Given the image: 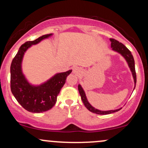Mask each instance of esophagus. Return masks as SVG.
Segmentation results:
<instances>
[{"instance_id":"1","label":"esophagus","mask_w":148,"mask_h":148,"mask_svg":"<svg viewBox=\"0 0 148 148\" xmlns=\"http://www.w3.org/2000/svg\"><path fill=\"white\" fill-rule=\"evenodd\" d=\"M82 72V69H81L79 67L75 66V67L73 68V73H74L75 74H77V75H79V74H80Z\"/></svg>"}]
</instances>
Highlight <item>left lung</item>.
<instances>
[{"instance_id":"1","label":"left lung","mask_w":148,"mask_h":148,"mask_svg":"<svg viewBox=\"0 0 148 148\" xmlns=\"http://www.w3.org/2000/svg\"><path fill=\"white\" fill-rule=\"evenodd\" d=\"M110 41H111V47L112 48L113 50L117 52V53H120L124 58H125L126 62H127L128 64H129V66L131 69V72H132L133 77H134V83H135V87H136V69H135V62L134 57H133L132 54H131V51L126 48V46L124 44H122L121 43H119L118 40L114 39V38H110ZM78 89H79V94L81 95V98H82V100L84 103V105L86 108L89 111H90L91 112H93L95 114H111L116 112L119 111L121 108L117 109V110H108V111H101V110H97V109L94 108L93 107L90 105V103L88 101L86 96L85 92H84V89L82 88V86L79 84L78 86Z\"/></svg>"}]
</instances>
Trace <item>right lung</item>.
I'll return each instance as SVG.
<instances>
[{"label":"right lung","mask_w":148,"mask_h":148,"mask_svg":"<svg viewBox=\"0 0 148 148\" xmlns=\"http://www.w3.org/2000/svg\"><path fill=\"white\" fill-rule=\"evenodd\" d=\"M53 34H45L32 41L21 45L12 60L10 66V88L17 102L27 111L40 113L48 111L56 103L57 97L66 82L71 70L56 74L49 80L39 86L31 85L22 71V62L24 53L32 45L37 44Z\"/></svg>","instance_id":"right-lung-1"}]
</instances>
